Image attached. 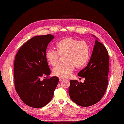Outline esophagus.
<instances>
[{"instance_id":"1","label":"esophagus","mask_w":124,"mask_h":124,"mask_svg":"<svg viewBox=\"0 0 124 124\" xmlns=\"http://www.w3.org/2000/svg\"><path fill=\"white\" fill-rule=\"evenodd\" d=\"M64 79L63 78H59V81H63V80Z\"/></svg>"}]
</instances>
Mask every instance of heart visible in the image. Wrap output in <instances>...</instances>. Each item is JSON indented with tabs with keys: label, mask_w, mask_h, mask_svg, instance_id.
<instances>
[{
	"label": "heart",
	"mask_w": 124,
	"mask_h": 124,
	"mask_svg": "<svg viewBox=\"0 0 124 124\" xmlns=\"http://www.w3.org/2000/svg\"><path fill=\"white\" fill-rule=\"evenodd\" d=\"M57 52L48 50L46 53V59L53 67L59 64L60 56L63 57L65 64L56 67L53 70V75L61 78L69 77L75 69H79L87 62L90 49L87 42L71 37L62 39L56 44Z\"/></svg>",
	"instance_id": "b5f03b06"
}]
</instances>
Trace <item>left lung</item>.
I'll return each instance as SVG.
<instances>
[{"instance_id": "obj_1", "label": "left lung", "mask_w": 124, "mask_h": 124, "mask_svg": "<svg viewBox=\"0 0 124 124\" xmlns=\"http://www.w3.org/2000/svg\"><path fill=\"white\" fill-rule=\"evenodd\" d=\"M96 40L87 65L78 73L85 78L84 83L71 80L69 94L75 103L81 107H89L101 100L107 88L109 70V57L105 46Z\"/></svg>"}]
</instances>
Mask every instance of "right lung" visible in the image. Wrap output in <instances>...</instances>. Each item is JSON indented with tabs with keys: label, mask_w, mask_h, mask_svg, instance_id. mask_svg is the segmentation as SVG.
Instances as JSON below:
<instances>
[{
	"label": "right lung",
	"mask_w": 124,
	"mask_h": 124,
	"mask_svg": "<svg viewBox=\"0 0 124 124\" xmlns=\"http://www.w3.org/2000/svg\"><path fill=\"white\" fill-rule=\"evenodd\" d=\"M53 38L52 35L33 37L20 47L15 57L16 91L22 101L31 107L40 108L48 104L59 83L56 76L40 79L51 74L46 53Z\"/></svg>",
	"instance_id": "obj_1"
}]
</instances>
